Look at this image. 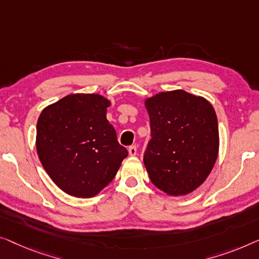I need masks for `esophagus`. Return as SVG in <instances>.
Instances as JSON below:
<instances>
[{
  "label": "esophagus",
  "instance_id": "esophagus-1",
  "mask_svg": "<svg viewBox=\"0 0 259 259\" xmlns=\"http://www.w3.org/2000/svg\"><path fill=\"white\" fill-rule=\"evenodd\" d=\"M128 151H129V155L130 156H136V154H137V147H136V145H131V147H129Z\"/></svg>",
  "mask_w": 259,
  "mask_h": 259
}]
</instances>
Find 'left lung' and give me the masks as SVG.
Segmentation results:
<instances>
[{
	"mask_svg": "<svg viewBox=\"0 0 259 259\" xmlns=\"http://www.w3.org/2000/svg\"><path fill=\"white\" fill-rule=\"evenodd\" d=\"M151 141L144 165L156 188L169 196H185L205 182L218 157L217 116L206 98L182 89L144 100Z\"/></svg>",
	"mask_w": 259,
	"mask_h": 259,
	"instance_id": "left-lung-1",
	"label": "left lung"
}]
</instances>
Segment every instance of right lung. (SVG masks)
Listing matches in <instances>:
<instances>
[{"mask_svg": "<svg viewBox=\"0 0 259 259\" xmlns=\"http://www.w3.org/2000/svg\"><path fill=\"white\" fill-rule=\"evenodd\" d=\"M111 102L98 94H70L39 114L36 150L62 191L78 198L100 194L128 151L107 119Z\"/></svg>", "mask_w": 259, "mask_h": 259, "instance_id": "1", "label": "right lung"}]
</instances>
